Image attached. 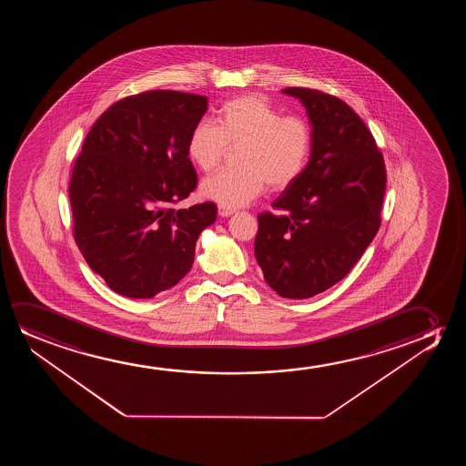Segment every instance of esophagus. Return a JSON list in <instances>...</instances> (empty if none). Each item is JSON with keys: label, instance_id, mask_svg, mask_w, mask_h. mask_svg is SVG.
I'll return each instance as SVG.
<instances>
[{"label": "esophagus", "instance_id": "1", "mask_svg": "<svg viewBox=\"0 0 466 466\" xmlns=\"http://www.w3.org/2000/svg\"><path fill=\"white\" fill-rule=\"evenodd\" d=\"M218 213H219V217L221 218H228L234 213V210H232V208H226V207H221V205H219V207H218Z\"/></svg>", "mask_w": 466, "mask_h": 466}]
</instances>
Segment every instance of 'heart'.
I'll return each instance as SVG.
<instances>
[{
  "label": "heart",
  "instance_id": "obj_1",
  "mask_svg": "<svg viewBox=\"0 0 466 466\" xmlns=\"http://www.w3.org/2000/svg\"><path fill=\"white\" fill-rule=\"evenodd\" d=\"M237 168L204 179L200 192L226 208H238L258 198L268 185L285 191L299 178L312 149V132L299 116H283L268 98L242 96L224 103L217 124L198 122L186 151L202 172L219 166L229 147H238Z\"/></svg>",
  "mask_w": 466,
  "mask_h": 466
}]
</instances>
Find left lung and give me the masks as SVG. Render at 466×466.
Instances as JSON below:
<instances>
[{
  "label": "left lung",
  "instance_id": "1",
  "mask_svg": "<svg viewBox=\"0 0 466 466\" xmlns=\"http://www.w3.org/2000/svg\"><path fill=\"white\" fill-rule=\"evenodd\" d=\"M312 126L310 159L258 215L256 261L281 298L306 299L350 272L380 226L387 173L366 124L338 96L287 87Z\"/></svg>",
  "mask_w": 466,
  "mask_h": 466
}]
</instances>
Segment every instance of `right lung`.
<instances>
[{
    "label": "right lung",
    "instance_id": "add662e5",
    "mask_svg": "<svg viewBox=\"0 0 466 466\" xmlns=\"http://www.w3.org/2000/svg\"><path fill=\"white\" fill-rule=\"evenodd\" d=\"M207 105L204 96L147 90L111 105L84 140L70 181L75 240L115 293L147 299L175 287L217 219L213 202L172 207L198 185L186 145Z\"/></svg>",
    "mask_w": 466,
    "mask_h": 466
}]
</instances>
